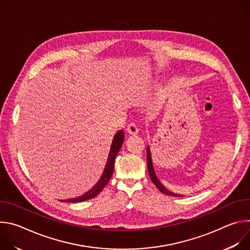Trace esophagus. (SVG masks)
Instances as JSON below:
<instances>
[{
    "label": "esophagus",
    "instance_id": "1",
    "mask_svg": "<svg viewBox=\"0 0 250 250\" xmlns=\"http://www.w3.org/2000/svg\"><path fill=\"white\" fill-rule=\"evenodd\" d=\"M126 131L128 134L130 135H136L138 133V128L134 124H130L127 127H126Z\"/></svg>",
    "mask_w": 250,
    "mask_h": 250
}]
</instances>
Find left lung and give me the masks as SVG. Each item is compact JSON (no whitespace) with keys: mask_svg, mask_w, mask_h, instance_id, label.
Here are the masks:
<instances>
[{"mask_svg":"<svg viewBox=\"0 0 250 250\" xmlns=\"http://www.w3.org/2000/svg\"><path fill=\"white\" fill-rule=\"evenodd\" d=\"M146 158H147V169H148V173H149V176H150V179L152 181V183L158 188V190L165 194V195H168V196H174V197H183L179 194H175V193H172L171 191H169L162 183L161 181L157 178V175L154 171V167H153V163H152V158H151V152H150V147L149 146H147L146 147Z\"/></svg>","mask_w":250,"mask_h":250,"instance_id":"8db88e82","label":"left lung"}]
</instances>
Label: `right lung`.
Here are the masks:
<instances>
[{
    "label": "right lung",
    "instance_id": "obj_1",
    "mask_svg": "<svg viewBox=\"0 0 250 250\" xmlns=\"http://www.w3.org/2000/svg\"><path fill=\"white\" fill-rule=\"evenodd\" d=\"M124 140H125V132H124V130L121 129L114 136L111 149H110V153H109V157H108V160H106L104 172L99 179V181L96 183V185L91 190H89L87 193H85L84 195H82L80 197H77L74 199H68V200H60V201L66 202V203H80V202H84V201L93 199L94 197L99 195L100 192L104 189V187L106 184H108V182L111 179V177L114 172V168H115V159L124 144Z\"/></svg>",
    "mask_w": 250,
    "mask_h": 250
}]
</instances>
